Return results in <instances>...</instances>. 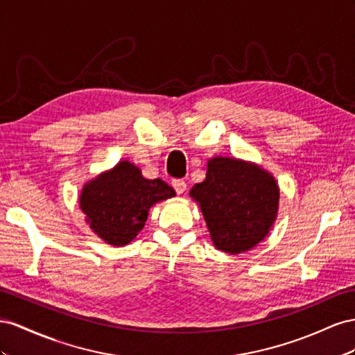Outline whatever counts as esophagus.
Segmentation results:
<instances>
[{
    "label": "esophagus",
    "instance_id": "esophagus-1",
    "mask_svg": "<svg viewBox=\"0 0 355 355\" xmlns=\"http://www.w3.org/2000/svg\"><path fill=\"white\" fill-rule=\"evenodd\" d=\"M172 187L175 189L178 195H183L184 191L187 190V183L184 180H174V181H172Z\"/></svg>",
    "mask_w": 355,
    "mask_h": 355
}]
</instances>
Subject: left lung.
I'll list each match as a JSON object with an SVG mask.
<instances>
[{
  "mask_svg": "<svg viewBox=\"0 0 355 355\" xmlns=\"http://www.w3.org/2000/svg\"><path fill=\"white\" fill-rule=\"evenodd\" d=\"M202 211L214 247L229 254L254 248L275 225L279 186L254 162L216 156L207 175L190 190Z\"/></svg>",
  "mask_w": 355,
  "mask_h": 355,
  "instance_id": "left-lung-1",
  "label": "left lung"
}]
</instances>
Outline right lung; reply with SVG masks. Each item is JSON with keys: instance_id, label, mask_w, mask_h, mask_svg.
<instances>
[{"instance_id": "add662e5", "label": "right lung", "mask_w": 355, "mask_h": 355, "mask_svg": "<svg viewBox=\"0 0 355 355\" xmlns=\"http://www.w3.org/2000/svg\"><path fill=\"white\" fill-rule=\"evenodd\" d=\"M175 196L164 180H148L129 160L85 183L78 204L90 230L113 247H125L143 230L150 208Z\"/></svg>"}]
</instances>
